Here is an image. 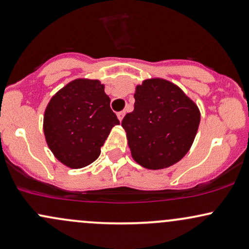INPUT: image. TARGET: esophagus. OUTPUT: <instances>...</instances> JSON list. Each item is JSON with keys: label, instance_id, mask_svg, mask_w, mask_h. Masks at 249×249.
<instances>
[{"label": "esophagus", "instance_id": "obj_1", "mask_svg": "<svg viewBox=\"0 0 249 249\" xmlns=\"http://www.w3.org/2000/svg\"><path fill=\"white\" fill-rule=\"evenodd\" d=\"M124 116H125L124 111H119V112H117V118L119 119V122L123 121V118H124Z\"/></svg>", "mask_w": 249, "mask_h": 249}]
</instances>
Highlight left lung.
<instances>
[{"label": "left lung", "instance_id": "left-lung-1", "mask_svg": "<svg viewBox=\"0 0 249 249\" xmlns=\"http://www.w3.org/2000/svg\"><path fill=\"white\" fill-rule=\"evenodd\" d=\"M134 110L122 121L134 161L162 170L181 160L198 132V105L178 85L147 78L136 87Z\"/></svg>", "mask_w": 249, "mask_h": 249}]
</instances>
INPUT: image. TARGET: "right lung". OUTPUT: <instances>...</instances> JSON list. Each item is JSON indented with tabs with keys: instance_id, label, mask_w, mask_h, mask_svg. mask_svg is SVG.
<instances>
[{
	"instance_id": "obj_1",
	"label": "right lung",
	"mask_w": 249,
	"mask_h": 249,
	"mask_svg": "<svg viewBox=\"0 0 249 249\" xmlns=\"http://www.w3.org/2000/svg\"><path fill=\"white\" fill-rule=\"evenodd\" d=\"M104 89L98 79H73L45 107V142L65 166L82 168L95 161L112 127L119 125Z\"/></svg>"
}]
</instances>
